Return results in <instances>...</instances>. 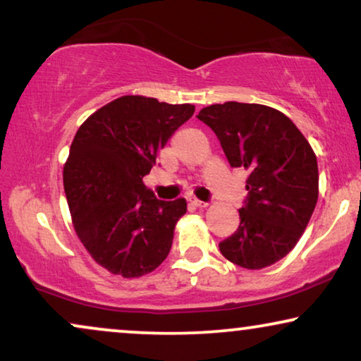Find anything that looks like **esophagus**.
I'll use <instances>...</instances> for the list:
<instances>
[{
	"mask_svg": "<svg viewBox=\"0 0 361 361\" xmlns=\"http://www.w3.org/2000/svg\"><path fill=\"white\" fill-rule=\"evenodd\" d=\"M190 204L197 207V209H204V207L209 205V202H204V200H199V199H190Z\"/></svg>",
	"mask_w": 361,
	"mask_h": 361,
	"instance_id": "esophagus-1",
	"label": "esophagus"
}]
</instances>
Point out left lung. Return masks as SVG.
Here are the masks:
<instances>
[{"instance_id":"obj_1","label":"left lung","mask_w":361,"mask_h":361,"mask_svg":"<svg viewBox=\"0 0 361 361\" xmlns=\"http://www.w3.org/2000/svg\"><path fill=\"white\" fill-rule=\"evenodd\" d=\"M219 137L231 167L248 171L240 225L221 255L246 269L284 258L307 226L319 197L317 157L298 126L274 108L226 102L199 115Z\"/></svg>"}]
</instances>
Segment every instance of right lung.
Segmentation results:
<instances>
[{
	"mask_svg": "<svg viewBox=\"0 0 361 361\" xmlns=\"http://www.w3.org/2000/svg\"><path fill=\"white\" fill-rule=\"evenodd\" d=\"M194 111L189 103L128 95L78 128L63 166V189L78 238L110 273L140 278L169 255L185 199H156L142 177Z\"/></svg>",
	"mask_w": 361,
	"mask_h": 361,
	"instance_id": "obj_1",
	"label": "right lung"
}]
</instances>
